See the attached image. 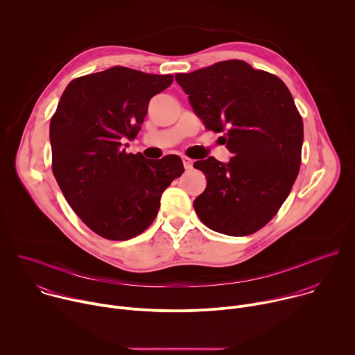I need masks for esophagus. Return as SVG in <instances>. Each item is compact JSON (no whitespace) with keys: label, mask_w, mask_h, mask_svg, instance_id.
<instances>
[{"label":"esophagus","mask_w":355,"mask_h":355,"mask_svg":"<svg viewBox=\"0 0 355 355\" xmlns=\"http://www.w3.org/2000/svg\"><path fill=\"white\" fill-rule=\"evenodd\" d=\"M182 163H184V167H185V170H191V168H192V164H193V162H192L191 159H188V157H182Z\"/></svg>","instance_id":"34e87169"}]
</instances>
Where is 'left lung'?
Segmentation results:
<instances>
[{"label":"left lung","instance_id":"obj_1","mask_svg":"<svg viewBox=\"0 0 355 355\" xmlns=\"http://www.w3.org/2000/svg\"><path fill=\"white\" fill-rule=\"evenodd\" d=\"M195 115L207 129L223 132L227 163L208 157L193 163L208 184L195 200L200 222L227 236H247L266 226L297 177L303 122L293 98L277 76L243 60H226L175 74Z\"/></svg>","mask_w":355,"mask_h":355}]
</instances>
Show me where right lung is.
Instances as JSON below:
<instances>
[{
  "mask_svg": "<svg viewBox=\"0 0 355 355\" xmlns=\"http://www.w3.org/2000/svg\"><path fill=\"white\" fill-rule=\"evenodd\" d=\"M173 76L115 66L73 80L50 121L52 168L77 216L96 234L128 240L157 216L160 198L184 173L175 155L148 162L126 153L151 96Z\"/></svg>",
  "mask_w": 355,
  "mask_h": 355,
  "instance_id": "1",
  "label": "right lung"
}]
</instances>
